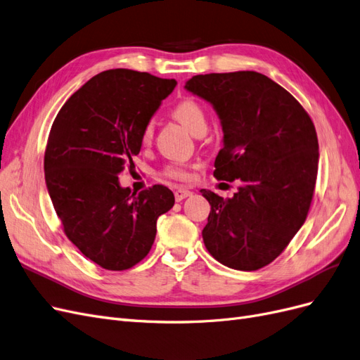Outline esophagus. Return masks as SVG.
Returning a JSON list of instances; mask_svg holds the SVG:
<instances>
[{"instance_id":"1","label":"esophagus","mask_w":360,"mask_h":360,"mask_svg":"<svg viewBox=\"0 0 360 360\" xmlns=\"http://www.w3.org/2000/svg\"><path fill=\"white\" fill-rule=\"evenodd\" d=\"M192 192L188 191V189H177L176 192H174V197H176V201H183L184 198L191 197Z\"/></svg>"}]
</instances>
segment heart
Wrapping results in <instances>:
<instances>
[{"instance_id":"obj_1","label":"heart","mask_w":360,"mask_h":360,"mask_svg":"<svg viewBox=\"0 0 360 360\" xmlns=\"http://www.w3.org/2000/svg\"><path fill=\"white\" fill-rule=\"evenodd\" d=\"M172 115L176 117L179 122L186 127L188 132H191L192 135H195L200 130H207V117L205 112L202 110V106L200 103H197L195 101L186 99L181 101L180 103L176 105V108L172 110ZM151 138H153V124L148 123L144 129L143 134H141V143L143 144H148ZM165 174L168 177L174 179V180H186L189 179V172L184 169L183 167L174 165L169 167Z\"/></svg>"}]
</instances>
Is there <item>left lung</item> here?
Masks as SVG:
<instances>
[{
	"instance_id": "obj_1",
	"label": "left lung",
	"mask_w": 360,
	"mask_h": 360,
	"mask_svg": "<svg viewBox=\"0 0 360 360\" xmlns=\"http://www.w3.org/2000/svg\"><path fill=\"white\" fill-rule=\"evenodd\" d=\"M184 89L221 120L214 177L242 181L233 198L201 189L212 205L204 245L226 267L258 270L307 219L319 171L314 123L285 89L258 72L197 75Z\"/></svg>"
}]
</instances>
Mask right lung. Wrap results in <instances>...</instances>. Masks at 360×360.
<instances>
[{"label":"right lung","mask_w":360,"mask_h":360,"mask_svg":"<svg viewBox=\"0 0 360 360\" xmlns=\"http://www.w3.org/2000/svg\"><path fill=\"white\" fill-rule=\"evenodd\" d=\"M176 85L146 72L105 70L69 97L52 124L45 151L52 205L69 240L106 270H126L146 258L158 217L176 201L160 184L135 195L118 180Z\"/></svg>","instance_id":"right-lung-1"}]
</instances>
